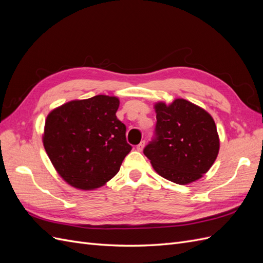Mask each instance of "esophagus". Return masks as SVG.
<instances>
[{
	"instance_id": "1",
	"label": "esophagus",
	"mask_w": 263,
	"mask_h": 263,
	"mask_svg": "<svg viewBox=\"0 0 263 263\" xmlns=\"http://www.w3.org/2000/svg\"><path fill=\"white\" fill-rule=\"evenodd\" d=\"M144 147H145V140H142L139 145H137L136 149H137L138 151H142V149H144Z\"/></svg>"
}]
</instances>
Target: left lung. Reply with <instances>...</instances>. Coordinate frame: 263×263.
<instances>
[{
	"label": "left lung",
	"mask_w": 263,
	"mask_h": 263,
	"mask_svg": "<svg viewBox=\"0 0 263 263\" xmlns=\"http://www.w3.org/2000/svg\"><path fill=\"white\" fill-rule=\"evenodd\" d=\"M155 137L144 154L158 174L177 184L203 177L216 160L219 138L213 117L202 107L177 99L155 105Z\"/></svg>",
	"instance_id": "left-lung-1"
}]
</instances>
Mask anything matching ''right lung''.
<instances>
[{"label":"right lung","instance_id":"right-lung-1","mask_svg":"<svg viewBox=\"0 0 263 263\" xmlns=\"http://www.w3.org/2000/svg\"><path fill=\"white\" fill-rule=\"evenodd\" d=\"M119 100L95 95L66 103L49 113L44 147L68 184L90 191L104 185L119 171L132 146L126 126L116 117Z\"/></svg>","mask_w":263,"mask_h":263}]
</instances>
